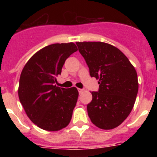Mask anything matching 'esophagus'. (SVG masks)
<instances>
[{
	"mask_svg": "<svg viewBox=\"0 0 157 157\" xmlns=\"http://www.w3.org/2000/svg\"><path fill=\"white\" fill-rule=\"evenodd\" d=\"M78 90L79 94H81V93L83 91V89H78Z\"/></svg>",
	"mask_w": 157,
	"mask_h": 157,
	"instance_id": "obj_1",
	"label": "esophagus"
}]
</instances>
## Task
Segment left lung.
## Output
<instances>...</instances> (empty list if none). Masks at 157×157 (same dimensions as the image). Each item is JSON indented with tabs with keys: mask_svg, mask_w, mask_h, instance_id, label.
Segmentation results:
<instances>
[{
	"mask_svg": "<svg viewBox=\"0 0 157 157\" xmlns=\"http://www.w3.org/2000/svg\"><path fill=\"white\" fill-rule=\"evenodd\" d=\"M89 67L99 79V90L92 92L88 116L96 127L111 130L127 118L138 91V75L128 58L113 45L101 41L76 42Z\"/></svg>",
	"mask_w": 157,
	"mask_h": 157,
	"instance_id": "8db88e82",
	"label": "left lung"
}]
</instances>
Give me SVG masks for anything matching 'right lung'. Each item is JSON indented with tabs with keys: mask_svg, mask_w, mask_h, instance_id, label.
<instances>
[{
	"mask_svg": "<svg viewBox=\"0 0 157 157\" xmlns=\"http://www.w3.org/2000/svg\"><path fill=\"white\" fill-rule=\"evenodd\" d=\"M77 50L73 42L49 45L34 54L22 71L19 101L29 119L41 129L57 131L71 120L78 90L60 88L55 82L65 60Z\"/></svg>",
	"mask_w": 157,
	"mask_h": 157,
	"instance_id": "obj_1",
	"label": "right lung"
}]
</instances>
